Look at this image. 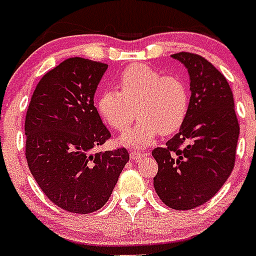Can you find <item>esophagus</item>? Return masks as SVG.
<instances>
[{"label":"esophagus","instance_id":"34e87169","mask_svg":"<svg viewBox=\"0 0 256 256\" xmlns=\"http://www.w3.org/2000/svg\"><path fill=\"white\" fill-rule=\"evenodd\" d=\"M130 156H132V160H134V162H140V160L144 156V152H136V150H132V152H130Z\"/></svg>","mask_w":256,"mask_h":256}]
</instances>
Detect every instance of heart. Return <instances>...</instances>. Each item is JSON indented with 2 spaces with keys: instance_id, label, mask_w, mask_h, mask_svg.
I'll return each instance as SVG.
<instances>
[{
  "instance_id": "obj_1",
  "label": "heart",
  "mask_w": 256,
  "mask_h": 256,
  "mask_svg": "<svg viewBox=\"0 0 256 256\" xmlns=\"http://www.w3.org/2000/svg\"><path fill=\"white\" fill-rule=\"evenodd\" d=\"M118 88L104 90L98 98V112L114 130L124 132L134 118L136 120L120 142L146 148L156 136L178 132L186 120L190 94L186 82L178 76H164L146 65H130L118 77Z\"/></svg>"
}]
</instances>
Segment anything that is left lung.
I'll return each mask as SVG.
<instances>
[{"instance_id":"obj_1","label":"left lung","mask_w":256,"mask_h":256,"mask_svg":"<svg viewBox=\"0 0 256 256\" xmlns=\"http://www.w3.org/2000/svg\"><path fill=\"white\" fill-rule=\"evenodd\" d=\"M190 76V104L178 134L152 150L158 164L154 188L174 210H192L214 196L234 168L239 124L230 85L198 54L171 56Z\"/></svg>"}]
</instances>
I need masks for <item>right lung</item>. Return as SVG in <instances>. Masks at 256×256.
<instances>
[{
	"label": "right lung",
	"mask_w": 256,
	"mask_h": 256,
	"mask_svg": "<svg viewBox=\"0 0 256 256\" xmlns=\"http://www.w3.org/2000/svg\"><path fill=\"white\" fill-rule=\"evenodd\" d=\"M106 64L68 58L44 76L25 118V156L30 172L62 210L88 214L112 195L128 160L124 148H94L110 140L94 106Z\"/></svg>",
	"instance_id": "obj_1"
}]
</instances>
